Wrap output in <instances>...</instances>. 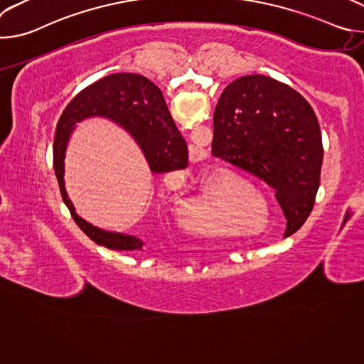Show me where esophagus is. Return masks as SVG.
<instances>
[{
	"mask_svg": "<svg viewBox=\"0 0 364 364\" xmlns=\"http://www.w3.org/2000/svg\"><path fill=\"white\" fill-rule=\"evenodd\" d=\"M190 160H191V163H196L197 160H200V159H198V154H196V155H194V159H190Z\"/></svg>",
	"mask_w": 364,
	"mask_h": 364,
	"instance_id": "1",
	"label": "esophagus"
}]
</instances>
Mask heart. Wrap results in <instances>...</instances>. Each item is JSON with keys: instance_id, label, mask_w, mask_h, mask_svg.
<instances>
[{"instance_id": "obj_1", "label": "heart", "mask_w": 364, "mask_h": 364, "mask_svg": "<svg viewBox=\"0 0 364 364\" xmlns=\"http://www.w3.org/2000/svg\"><path fill=\"white\" fill-rule=\"evenodd\" d=\"M215 193L213 196H209V200L213 205L222 207L226 205L232 212L233 216L239 218V220H253L257 218L256 209L249 204L261 205L259 201L257 191L246 181L235 177V176H219L215 180ZM257 203H255L254 201ZM196 204H187L184 215L188 218V226L198 232H207V233H219L223 232V228L218 225L216 222H203L201 219H197L196 213Z\"/></svg>"}]
</instances>
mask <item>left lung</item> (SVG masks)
<instances>
[{"label":"left lung","mask_w":364,"mask_h":364,"mask_svg":"<svg viewBox=\"0 0 364 364\" xmlns=\"http://www.w3.org/2000/svg\"><path fill=\"white\" fill-rule=\"evenodd\" d=\"M323 152L313 108L288 85L247 75L220 95L213 117L212 155L274 190L287 219L285 237L313 210Z\"/></svg>","instance_id":"8db88e82"}]
</instances>
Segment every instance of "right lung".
<instances>
[{"label":"right lung","mask_w":364,"mask_h":364,"mask_svg":"<svg viewBox=\"0 0 364 364\" xmlns=\"http://www.w3.org/2000/svg\"><path fill=\"white\" fill-rule=\"evenodd\" d=\"M107 118L122 127L141 148L151 173L161 174L188 166V149L178 132L159 86L136 73H114L79 92L63 111L55 136L53 166L62 198L76 225L95 243L114 250H141L144 240L99 229L76 210L65 187V157L76 124L87 118Z\"/></svg>","instance_id":"right-lung-1"}]
</instances>
